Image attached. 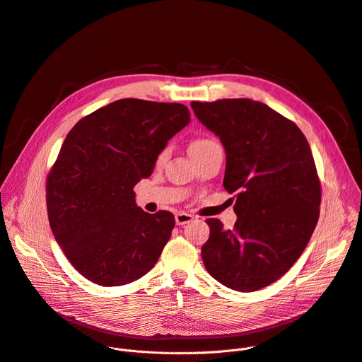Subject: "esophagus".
I'll return each instance as SVG.
<instances>
[{"mask_svg":"<svg viewBox=\"0 0 362 362\" xmlns=\"http://www.w3.org/2000/svg\"><path fill=\"white\" fill-rule=\"evenodd\" d=\"M175 218H176V223H177V225H187V223H190V222L194 219L193 215L185 214V212H179Z\"/></svg>","mask_w":362,"mask_h":362,"instance_id":"34e87169","label":"esophagus"}]
</instances>
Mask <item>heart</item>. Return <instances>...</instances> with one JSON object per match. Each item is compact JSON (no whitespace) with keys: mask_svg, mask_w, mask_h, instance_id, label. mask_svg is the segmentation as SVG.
<instances>
[{"mask_svg":"<svg viewBox=\"0 0 362 362\" xmlns=\"http://www.w3.org/2000/svg\"><path fill=\"white\" fill-rule=\"evenodd\" d=\"M218 144L215 140L212 139H196L194 141H192L190 144V151L192 150H197V148H203V147H209V146H215ZM168 154H169V147H165L156 158V163L158 165H162L166 159H168Z\"/></svg>","mask_w":362,"mask_h":362,"instance_id":"obj_1","label":"heart"}]
</instances>
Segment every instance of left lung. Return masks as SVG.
<instances>
[{"mask_svg":"<svg viewBox=\"0 0 362 362\" xmlns=\"http://www.w3.org/2000/svg\"><path fill=\"white\" fill-rule=\"evenodd\" d=\"M203 126L226 150L223 186L235 193L233 229L208 219L202 259L225 286L253 292L284 276L311 239L320 218L321 182L300 129L261 101H192Z\"/></svg>","mask_w":362,"mask_h":362,"instance_id":"obj_1","label":"left lung"}]
</instances>
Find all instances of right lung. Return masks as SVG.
Here are the masks:
<instances>
[{"instance_id": "obj_1", "label": "right lung", "mask_w": 362, "mask_h": 362, "mask_svg": "<svg viewBox=\"0 0 362 362\" xmlns=\"http://www.w3.org/2000/svg\"><path fill=\"white\" fill-rule=\"evenodd\" d=\"M189 122V109L179 103L122 98L67 134L47 176V214L57 243L86 279L120 286L156 265L175 216L143 212L133 187Z\"/></svg>"}]
</instances>
